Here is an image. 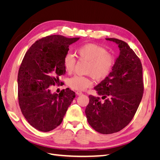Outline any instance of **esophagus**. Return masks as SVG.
Instances as JSON below:
<instances>
[{
    "label": "esophagus",
    "mask_w": 160,
    "mask_h": 160,
    "mask_svg": "<svg viewBox=\"0 0 160 160\" xmlns=\"http://www.w3.org/2000/svg\"><path fill=\"white\" fill-rule=\"evenodd\" d=\"M76 94H77V95H81L83 94V93H82V92H81V91H77Z\"/></svg>",
    "instance_id": "34e87169"
}]
</instances>
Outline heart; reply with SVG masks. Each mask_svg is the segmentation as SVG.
Segmentation results:
<instances>
[{
  "label": "heart",
  "instance_id": "obj_1",
  "mask_svg": "<svg viewBox=\"0 0 160 160\" xmlns=\"http://www.w3.org/2000/svg\"><path fill=\"white\" fill-rule=\"evenodd\" d=\"M75 52L80 59L88 61L86 72L96 80H103L109 76L114 65L113 57L104 47L94 43H88L77 47ZM76 60L73 55L68 53L63 59L65 71L70 73L74 70ZM93 85L88 77L75 75L68 81V85L75 91H84Z\"/></svg>",
  "mask_w": 160,
  "mask_h": 160
}]
</instances>
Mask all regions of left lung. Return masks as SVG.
<instances>
[{"instance_id":"8db88e82","label":"left lung","mask_w":160,"mask_h":160,"mask_svg":"<svg viewBox=\"0 0 160 160\" xmlns=\"http://www.w3.org/2000/svg\"><path fill=\"white\" fill-rule=\"evenodd\" d=\"M118 45L119 55L112 71L94 89L102 96L89 95L85 109L88 123L97 132L111 134L119 132L132 121L141 102L143 93L142 62L126 42L108 38Z\"/></svg>"}]
</instances>
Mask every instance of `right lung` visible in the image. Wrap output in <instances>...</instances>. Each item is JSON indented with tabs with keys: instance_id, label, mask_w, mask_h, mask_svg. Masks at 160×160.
<instances>
[{
	"instance_id": "obj_1",
	"label": "right lung",
	"mask_w": 160,
	"mask_h": 160,
	"mask_svg": "<svg viewBox=\"0 0 160 160\" xmlns=\"http://www.w3.org/2000/svg\"><path fill=\"white\" fill-rule=\"evenodd\" d=\"M79 38L47 36L34 43L24 57L18 73V103L27 122L38 131L48 132L59 126L75 98L68 88L57 94L49 87L65 75L64 57Z\"/></svg>"
}]
</instances>
